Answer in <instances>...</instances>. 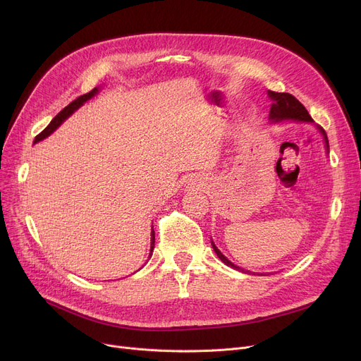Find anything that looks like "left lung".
<instances>
[{
    "instance_id": "1",
    "label": "left lung",
    "mask_w": 361,
    "mask_h": 361,
    "mask_svg": "<svg viewBox=\"0 0 361 361\" xmlns=\"http://www.w3.org/2000/svg\"><path fill=\"white\" fill-rule=\"evenodd\" d=\"M268 94L269 98L274 101L272 106H271V111H269V118L271 121L274 123H279V121H283V120H294V121H306V123H313V118L310 117V114L307 112V109L305 108V105H302L297 98H294L293 94L290 93H278V92H272V90H268ZM320 133L324 135V139H325V143H326V149L329 152V143H328V137H326V133L325 130L319 127ZM212 247L215 250V253L218 255V257L226 264V267H231L237 271H241L244 274H252L250 271H244L238 267H235L234 263H231L228 259H226L219 250L216 245L214 244L212 241ZM259 275V274H257ZM262 275V274H260Z\"/></svg>"
}]
</instances>
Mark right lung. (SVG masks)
<instances>
[{"mask_svg": "<svg viewBox=\"0 0 361 361\" xmlns=\"http://www.w3.org/2000/svg\"><path fill=\"white\" fill-rule=\"evenodd\" d=\"M98 92H99V89L94 87V89H92L89 93L82 94V97H79L78 99H74L73 102H70L64 109H61L59 114H56V116L52 118V121L47 126V128H44V130L39 133V135H37V136L35 137V143L41 142V140H44L45 137H48V136L51 135V133H54L56 128H59V127L63 124V121L67 120L75 109H79L86 101H89L90 98H93L94 94H97ZM154 247H155V231L152 230V233H150V256H152V252H154Z\"/></svg>", "mask_w": 361, "mask_h": 361, "instance_id": "add662e5", "label": "right lung"}]
</instances>
